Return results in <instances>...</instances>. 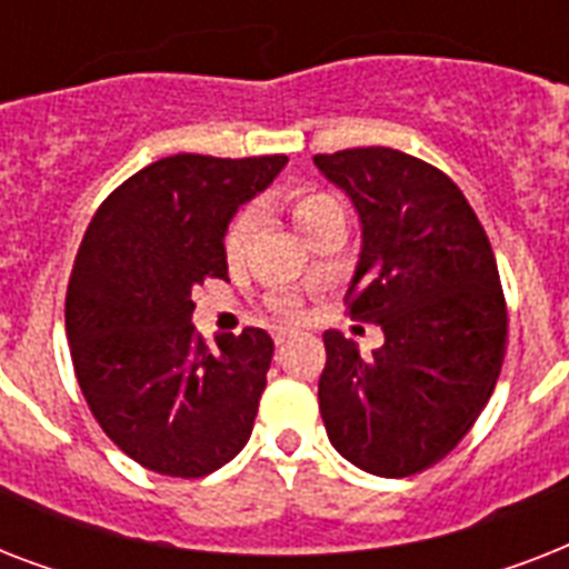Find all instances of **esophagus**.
Returning a JSON list of instances; mask_svg holds the SVG:
<instances>
[{
  "label": "esophagus",
  "instance_id": "1",
  "mask_svg": "<svg viewBox=\"0 0 569 569\" xmlns=\"http://www.w3.org/2000/svg\"><path fill=\"white\" fill-rule=\"evenodd\" d=\"M289 339H292V333H286V330H280V333H274V342H277V348H283L286 342H289Z\"/></svg>",
  "mask_w": 569,
  "mask_h": 569
}]
</instances>
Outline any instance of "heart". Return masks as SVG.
<instances>
[{"label": "heart", "mask_w": 569, "mask_h": 569, "mask_svg": "<svg viewBox=\"0 0 569 569\" xmlns=\"http://www.w3.org/2000/svg\"><path fill=\"white\" fill-rule=\"evenodd\" d=\"M289 212H292L295 227L310 239L312 232L319 230L330 214L342 212V206L330 194H321V191H292L289 194ZM253 230H257V214H253V209H244V212L232 218L230 230L223 236V253H227L230 262H239L244 257ZM274 310L280 319H298V303L292 298H274Z\"/></svg>", "instance_id": "1"}]
</instances>
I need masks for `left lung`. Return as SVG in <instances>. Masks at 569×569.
I'll use <instances>...</instances> for the list:
<instances>
[{
  "label": "left lung",
  "mask_w": 569,
  "mask_h": 569,
  "mask_svg": "<svg viewBox=\"0 0 569 569\" xmlns=\"http://www.w3.org/2000/svg\"><path fill=\"white\" fill-rule=\"evenodd\" d=\"M312 162L360 218L348 310L383 330L372 357L325 333L321 419L355 467L413 476L467 437L502 372L508 310L493 248L463 191L416 156L357 147Z\"/></svg>",
  "instance_id": "1"
}]
</instances>
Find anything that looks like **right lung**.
<instances>
[{"label": "right lung", "mask_w": 569, "mask_h": 569, "mask_svg": "<svg viewBox=\"0 0 569 569\" xmlns=\"http://www.w3.org/2000/svg\"><path fill=\"white\" fill-rule=\"evenodd\" d=\"M286 156L180 153L111 191L84 230L67 286L70 357L93 419L123 455L171 478H203L250 440L274 342L262 328L194 333V292L227 280L232 214Z\"/></svg>", "instance_id": "add662e5"}]
</instances>
